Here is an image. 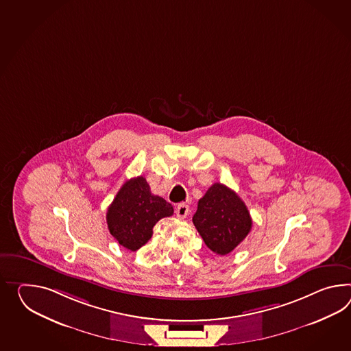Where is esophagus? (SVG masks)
I'll list each match as a JSON object with an SVG mask.
<instances>
[{
  "label": "esophagus",
  "instance_id": "esophagus-1",
  "mask_svg": "<svg viewBox=\"0 0 351 351\" xmlns=\"http://www.w3.org/2000/svg\"><path fill=\"white\" fill-rule=\"evenodd\" d=\"M189 213V206L185 203H181L179 206H176V215L179 218H185Z\"/></svg>",
  "mask_w": 351,
  "mask_h": 351
}]
</instances>
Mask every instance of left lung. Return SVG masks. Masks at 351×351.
<instances>
[{
  "instance_id": "left-lung-1",
  "label": "left lung",
  "mask_w": 351,
  "mask_h": 351,
  "mask_svg": "<svg viewBox=\"0 0 351 351\" xmlns=\"http://www.w3.org/2000/svg\"><path fill=\"white\" fill-rule=\"evenodd\" d=\"M193 223L206 246L227 255L246 239L252 219L242 199L226 185L215 182L197 202Z\"/></svg>"
}]
</instances>
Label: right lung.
Segmentation results:
<instances>
[{
	"instance_id": "right-lung-1",
	"label": "right lung",
	"mask_w": 351,
	"mask_h": 351,
	"mask_svg": "<svg viewBox=\"0 0 351 351\" xmlns=\"http://www.w3.org/2000/svg\"><path fill=\"white\" fill-rule=\"evenodd\" d=\"M173 214L163 197L154 195L143 176L128 180L108 208L106 223L123 247L137 251L152 237L156 223Z\"/></svg>"
}]
</instances>
